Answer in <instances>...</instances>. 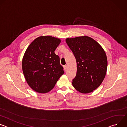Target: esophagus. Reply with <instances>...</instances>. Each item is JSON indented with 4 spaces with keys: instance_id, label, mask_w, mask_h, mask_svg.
I'll list each match as a JSON object with an SVG mask.
<instances>
[{
    "instance_id": "obj_1",
    "label": "esophagus",
    "mask_w": 127,
    "mask_h": 127,
    "mask_svg": "<svg viewBox=\"0 0 127 127\" xmlns=\"http://www.w3.org/2000/svg\"><path fill=\"white\" fill-rule=\"evenodd\" d=\"M63 67H64V69L65 70H66L67 68V65H64V66H63Z\"/></svg>"
}]
</instances>
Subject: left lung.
Segmentation results:
<instances>
[{
  "mask_svg": "<svg viewBox=\"0 0 127 127\" xmlns=\"http://www.w3.org/2000/svg\"><path fill=\"white\" fill-rule=\"evenodd\" d=\"M77 63V72L72 80L73 87L82 94L94 92L103 81L107 60L105 51L95 40L88 36L67 38Z\"/></svg>",
  "mask_w": 127,
  "mask_h": 127,
  "instance_id": "1",
  "label": "left lung"
}]
</instances>
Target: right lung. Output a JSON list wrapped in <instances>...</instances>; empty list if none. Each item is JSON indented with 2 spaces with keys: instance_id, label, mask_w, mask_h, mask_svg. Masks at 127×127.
<instances>
[{
  "instance_id": "1",
  "label": "right lung",
  "mask_w": 127,
  "mask_h": 127,
  "mask_svg": "<svg viewBox=\"0 0 127 127\" xmlns=\"http://www.w3.org/2000/svg\"><path fill=\"white\" fill-rule=\"evenodd\" d=\"M60 39L50 35L34 39L27 49L22 60L25 79L35 92L45 94L55 86L64 72L55 51Z\"/></svg>"
}]
</instances>
